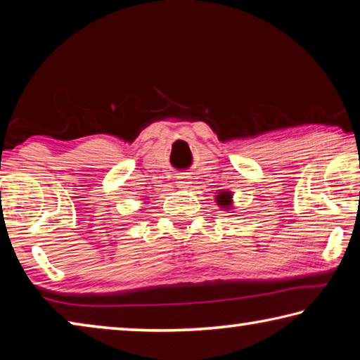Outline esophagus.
Returning <instances> with one entry per match:
<instances>
[{
	"label": "esophagus",
	"instance_id": "1",
	"mask_svg": "<svg viewBox=\"0 0 360 360\" xmlns=\"http://www.w3.org/2000/svg\"><path fill=\"white\" fill-rule=\"evenodd\" d=\"M188 184H191V179H188V176H186V174H181V176H178V186H181V187H187Z\"/></svg>",
	"mask_w": 360,
	"mask_h": 360
}]
</instances>
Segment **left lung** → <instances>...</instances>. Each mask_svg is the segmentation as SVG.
Here are the masks:
<instances>
[{"label":"left lung","mask_w":360,"mask_h":360,"mask_svg":"<svg viewBox=\"0 0 360 360\" xmlns=\"http://www.w3.org/2000/svg\"><path fill=\"white\" fill-rule=\"evenodd\" d=\"M230 195L227 193H221L217 195V205H221L222 208H227V205H230Z\"/></svg>","instance_id":"1"}]
</instances>
